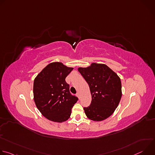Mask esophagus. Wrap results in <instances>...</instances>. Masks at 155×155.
<instances>
[{"label": "esophagus", "instance_id": "obj_1", "mask_svg": "<svg viewBox=\"0 0 155 155\" xmlns=\"http://www.w3.org/2000/svg\"><path fill=\"white\" fill-rule=\"evenodd\" d=\"M76 95H77V96L79 99L80 98V93H78H78H77V94H76Z\"/></svg>", "mask_w": 155, "mask_h": 155}]
</instances>
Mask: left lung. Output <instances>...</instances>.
Masks as SVG:
<instances>
[{
    "label": "left lung",
    "instance_id": "obj_1",
    "mask_svg": "<svg viewBox=\"0 0 155 155\" xmlns=\"http://www.w3.org/2000/svg\"><path fill=\"white\" fill-rule=\"evenodd\" d=\"M78 71L89 85L92 97L90 105L83 108L86 117L94 121L107 119L115 112L121 98L120 77L104 64L92 63Z\"/></svg>",
    "mask_w": 155,
    "mask_h": 155
}]
</instances>
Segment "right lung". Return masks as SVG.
<instances>
[{"label": "right lung", "instance_id": "add662e5", "mask_svg": "<svg viewBox=\"0 0 155 155\" xmlns=\"http://www.w3.org/2000/svg\"><path fill=\"white\" fill-rule=\"evenodd\" d=\"M62 62H51L35 77L34 100L40 113L48 120L62 123L68 120L78 98L69 91L65 79L73 70Z\"/></svg>", "mask_w": 155, "mask_h": 155}]
</instances>
